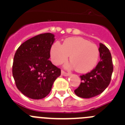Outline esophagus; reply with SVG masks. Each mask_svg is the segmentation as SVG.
<instances>
[{"label":"esophagus","instance_id":"obj_1","mask_svg":"<svg viewBox=\"0 0 125 125\" xmlns=\"http://www.w3.org/2000/svg\"><path fill=\"white\" fill-rule=\"evenodd\" d=\"M61 74L62 75V76H68L70 75V74L69 73H66L64 71L62 70L61 71Z\"/></svg>","mask_w":125,"mask_h":125}]
</instances>
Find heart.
Returning <instances> with one entry per match:
<instances>
[{
    "mask_svg": "<svg viewBox=\"0 0 125 125\" xmlns=\"http://www.w3.org/2000/svg\"><path fill=\"white\" fill-rule=\"evenodd\" d=\"M100 51L98 46L82 37H69L63 44L59 42L53 44L51 48V58L54 64L59 65L67 61L69 56L70 69H76L79 73H86L94 69L98 62Z\"/></svg>",
    "mask_w": 125,
    "mask_h": 125,
    "instance_id": "b5f03b06",
    "label": "heart"
}]
</instances>
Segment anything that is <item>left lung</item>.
I'll return each mask as SVG.
<instances>
[{"label": "left lung", "mask_w": 125, "mask_h": 125, "mask_svg": "<svg viewBox=\"0 0 125 125\" xmlns=\"http://www.w3.org/2000/svg\"><path fill=\"white\" fill-rule=\"evenodd\" d=\"M100 62L91 72L80 76L81 82L74 93L78 96L90 98L102 93L110 84L113 65L111 52L106 46L100 43Z\"/></svg>", "instance_id": "obj_1"}]
</instances>
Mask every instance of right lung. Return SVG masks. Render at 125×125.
Wrapping results in <instances>:
<instances>
[{
  "mask_svg": "<svg viewBox=\"0 0 125 125\" xmlns=\"http://www.w3.org/2000/svg\"><path fill=\"white\" fill-rule=\"evenodd\" d=\"M54 40L51 33L41 34L22 43L15 52L13 77L17 89L29 98H45L61 75V69L49 59Z\"/></svg>",
  "mask_w": 125,
  "mask_h": 125,
  "instance_id": "add662e5",
  "label": "right lung"
}]
</instances>
